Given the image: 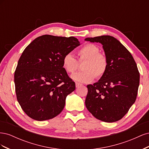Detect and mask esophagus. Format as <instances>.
Listing matches in <instances>:
<instances>
[{
  "label": "esophagus",
  "mask_w": 149,
  "mask_h": 149,
  "mask_svg": "<svg viewBox=\"0 0 149 149\" xmlns=\"http://www.w3.org/2000/svg\"><path fill=\"white\" fill-rule=\"evenodd\" d=\"M81 86V84H80V83H79L76 82V88H78L79 86Z\"/></svg>",
  "instance_id": "obj_1"
}]
</instances>
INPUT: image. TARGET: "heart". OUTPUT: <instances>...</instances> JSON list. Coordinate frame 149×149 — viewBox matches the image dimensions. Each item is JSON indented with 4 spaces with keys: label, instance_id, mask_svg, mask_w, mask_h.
Returning a JSON list of instances; mask_svg holds the SVG:
<instances>
[{
    "label": "heart",
    "instance_id": "obj_1",
    "mask_svg": "<svg viewBox=\"0 0 149 149\" xmlns=\"http://www.w3.org/2000/svg\"><path fill=\"white\" fill-rule=\"evenodd\" d=\"M79 61L84 63L81 72L71 75V78L76 81L88 83L93 79L102 78L108 68V60L104 53H100V49L93 43H87L81 47L78 51ZM63 67L68 73H73L78 69V61L71 53L64 55L62 60Z\"/></svg>",
    "mask_w": 149,
    "mask_h": 149
}]
</instances>
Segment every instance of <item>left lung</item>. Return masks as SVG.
Wrapping results in <instances>:
<instances>
[{
    "label": "left lung",
    "instance_id": "1",
    "mask_svg": "<svg viewBox=\"0 0 149 149\" xmlns=\"http://www.w3.org/2000/svg\"><path fill=\"white\" fill-rule=\"evenodd\" d=\"M85 40L101 43L108 60L106 74L98 82L87 86L86 107L96 119L114 123L123 118L136 100L140 80L136 63L113 37L102 35Z\"/></svg>",
    "mask_w": 149,
    "mask_h": 149
}]
</instances>
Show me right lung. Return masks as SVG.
I'll return each instance as SVG.
<instances>
[{
	"label": "right lung",
	"mask_w": 149,
	"mask_h": 149,
	"mask_svg": "<svg viewBox=\"0 0 149 149\" xmlns=\"http://www.w3.org/2000/svg\"><path fill=\"white\" fill-rule=\"evenodd\" d=\"M79 45L73 37L44 35L24 49L15 71L14 82L17 101L31 119H50L63 109L75 83L63 67L62 60Z\"/></svg>",
	"instance_id": "right-lung-1"
}]
</instances>
